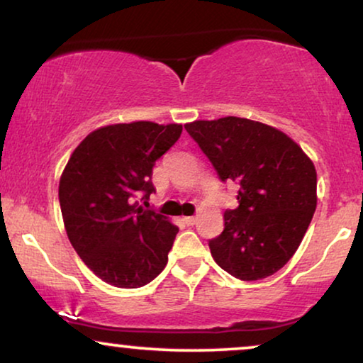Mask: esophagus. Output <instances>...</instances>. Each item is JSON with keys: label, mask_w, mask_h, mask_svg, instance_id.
Instances as JSON below:
<instances>
[{"label": "esophagus", "mask_w": 363, "mask_h": 363, "mask_svg": "<svg viewBox=\"0 0 363 363\" xmlns=\"http://www.w3.org/2000/svg\"><path fill=\"white\" fill-rule=\"evenodd\" d=\"M183 221H185L188 226H193L196 223V216H185L183 218Z\"/></svg>", "instance_id": "obj_1"}]
</instances>
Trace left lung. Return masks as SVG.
Wrapping results in <instances>:
<instances>
[{
	"label": "left lung",
	"instance_id": "1",
	"mask_svg": "<svg viewBox=\"0 0 363 363\" xmlns=\"http://www.w3.org/2000/svg\"><path fill=\"white\" fill-rule=\"evenodd\" d=\"M218 177L240 185L236 210L210 241L216 264L241 281L272 276L294 256L317 206L315 167L284 132L241 117L185 123Z\"/></svg>",
	"mask_w": 363,
	"mask_h": 363
}]
</instances>
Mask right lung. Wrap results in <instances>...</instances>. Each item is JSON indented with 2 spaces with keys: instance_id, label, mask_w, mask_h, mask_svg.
<instances>
[{
  "instance_id": "add662e5",
  "label": "right lung",
  "mask_w": 363,
  "mask_h": 363,
  "mask_svg": "<svg viewBox=\"0 0 363 363\" xmlns=\"http://www.w3.org/2000/svg\"><path fill=\"white\" fill-rule=\"evenodd\" d=\"M180 123H112L76 147L59 180L64 228L81 259L107 284L135 289L167 266L178 228L135 198L155 191V162L182 135Z\"/></svg>"
}]
</instances>
